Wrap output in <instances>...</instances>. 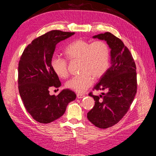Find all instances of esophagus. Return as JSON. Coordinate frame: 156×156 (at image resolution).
<instances>
[{
    "label": "esophagus",
    "mask_w": 156,
    "mask_h": 156,
    "mask_svg": "<svg viewBox=\"0 0 156 156\" xmlns=\"http://www.w3.org/2000/svg\"><path fill=\"white\" fill-rule=\"evenodd\" d=\"M76 96H77V98H84L85 96L84 95V94H76Z\"/></svg>",
    "instance_id": "obj_1"
}]
</instances>
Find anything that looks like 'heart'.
Masks as SVG:
<instances>
[{
	"label": "heart",
	"mask_w": 156,
	"mask_h": 156,
	"mask_svg": "<svg viewBox=\"0 0 156 156\" xmlns=\"http://www.w3.org/2000/svg\"><path fill=\"white\" fill-rule=\"evenodd\" d=\"M64 54L69 60H80L79 72L81 74L74 76L66 83V87L77 92H84L93 84L95 80L101 78L109 67L110 49L103 41L90 42L77 39L64 48ZM53 71L58 77L66 78L68 76V62L66 59L53 57L51 59Z\"/></svg>",
	"instance_id": "b5f03b06"
}]
</instances>
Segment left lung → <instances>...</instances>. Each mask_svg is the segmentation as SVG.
Listing matches in <instances>:
<instances>
[{
  "label": "left lung",
  "mask_w": 156,
  "mask_h": 156,
  "mask_svg": "<svg viewBox=\"0 0 156 156\" xmlns=\"http://www.w3.org/2000/svg\"><path fill=\"white\" fill-rule=\"evenodd\" d=\"M93 38L107 41L111 49V66L101 78L93 90H106L94 98V107L87 118L96 127H111L127 113L137 92L136 66L129 49L120 39L109 32L94 35Z\"/></svg>",
  "instance_id": "1"
}]
</instances>
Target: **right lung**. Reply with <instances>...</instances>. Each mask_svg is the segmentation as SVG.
<instances>
[{
    "label": "right lung",
    "mask_w": 156,
    "mask_h": 156,
    "mask_svg": "<svg viewBox=\"0 0 156 156\" xmlns=\"http://www.w3.org/2000/svg\"><path fill=\"white\" fill-rule=\"evenodd\" d=\"M75 33L53 30L33 40L23 51L18 67L20 96L26 110L40 123H49L64 114L69 102L76 94L64 89L58 96L49 94L51 87L61 82L53 71L51 59L55 46Z\"/></svg>",
    "instance_id": "obj_1"
}]
</instances>
